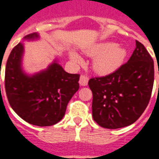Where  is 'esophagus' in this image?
<instances>
[{"label": "esophagus", "instance_id": "1", "mask_svg": "<svg viewBox=\"0 0 159 159\" xmlns=\"http://www.w3.org/2000/svg\"><path fill=\"white\" fill-rule=\"evenodd\" d=\"M88 81H89V77L86 75H82L80 77L79 83L81 86H86L88 84Z\"/></svg>", "mask_w": 159, "mask_h": 159}]
</instances>
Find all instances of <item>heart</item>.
<instances>
[{"mask_svg":"<svg viewBox=\"0 0 159 159\" xmlns=\"http://www.w3.org/2000/svg\"><path fill=\"white\" fill-rule=\"evenodd\" d=\"M90 57H96L94 60L93 67L96 73L106 75L113 73L124 63L127 52L125 48L113 43H101L91 47L86 51ZM73 61L77 63L82 62V58L75 52L71 53Z\"/></svg>","mask_w":159,"mask_h":159,"instance_id":"obj_1","label":"heart"}]
</instances>
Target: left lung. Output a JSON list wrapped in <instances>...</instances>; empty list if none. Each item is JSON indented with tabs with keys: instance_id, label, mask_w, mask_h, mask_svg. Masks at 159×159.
<instances>
[{
	"instance_id": "left-lung-1",
	"label": "left lung",
	"mask_w": 159,
	"mask_h": 159,
	"mask_svg": "<svg viewBox=\"0 0 159 159\" xmlns=\"http://www.w3.org/2000/svg\"><path fill=\"white\" fill-rule=\"evenodd\" d=\"M154 80V61L145 46L136 40L127 63L108 75L89 80L94 120L110 129L133 124L149 104Z\"/></svg>"
}]
</instances>
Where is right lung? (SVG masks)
Masks as SVG:
<instances>
[{
    "label": "right lung",
    "instance_id": "right-lung-1",
    "mask_svg": "<svg viewBox=\"0 0 159 159\" xmlns=\"http://www.w3.org/2000/svg\"><path fill=\"white\" fill-rule=\"evenodd\" d=\"M38 38L36 33L25 39ZM23 46L14 47L7 60L5 88L13 110L22 120L36 126H51L62 120L69 100L79 89L80 74L68 73L57 63L29 77L21 69Z\"/></svg>",
    "mask_w": 159,
    "mask_h": 159
}]
</instances>
